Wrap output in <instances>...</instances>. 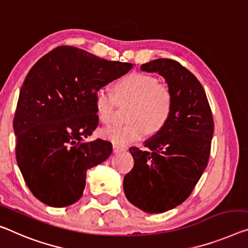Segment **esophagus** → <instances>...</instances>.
Here are the masks:
<instances>
[{
	"label": "esophagus",
	"instance_id": "esophagus-1",
	"mask_svg": "<svg viewBox=\"0 0 248 248\" xmlns=\"http://www.w3.org/2000/svg\"><path fill=\"white\" fill-rule=\"evenodd\" d=\"M124 151V147H120L117 145H113V152L114 153H119V152Z\"/></svg>",
	"mask_w": 248,
	"mask_h": 248
}]
</instances>
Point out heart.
Returning <instances> with one entry per match:
<instances>
[{
  "mask_svg": "<svg viewBox=\"0 0 248 248\" xmlns=\"http://www.w3.org/2000/svg\"><path fill=\"white\" fill-rule=\"evenodd\" d=\"M112 92L100 89L94 95V105L98 120L108 124L113 119L116 100L132 102L125 125H114L101 131V136L114 145L126 146L139 142L147 132L154 134L169 122L173 111V95L165 85L158 84L153 75L132 72L114 84Z\"/></svg>",
  "mask_w": 248,
  "mask_h": 248,
  "instance_id": "1",
  "label": "heart"
}]
</instances>
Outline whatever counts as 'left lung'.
I'll list each match as a JSON object with an SVG mask.
<instances>
[{
    "label": "left lung",
    "mask_w": 248,
    "mask_h": 248,
    "mask_svg": "<svg viewBox=\"0 0 248 248\" xmlns=\"http://www.w3.org/2000/svg\"><path fill=\"white\" fill-rule=\"evenodd\" d=\"M140 70L163 76L174 100L169 122L145 140V150L129 148L134 166L123 182L126 199L153 214L176 207L193 192L207 166L214 121L203 86L176 61L157 59Z\"/></svg>",
    "instance_id": "8db88e82"
}]
</instances>
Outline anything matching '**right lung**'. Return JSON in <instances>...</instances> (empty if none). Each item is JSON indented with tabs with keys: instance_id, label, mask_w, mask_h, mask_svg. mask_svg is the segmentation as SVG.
<instances>
[{
	"instance_id": "obj_1",
	"label": "right lung",
	"mask_w": 248,
	"mask_h": 248,
	"mask_svg": "<svg viewBox=\"0 0 248 248\" xmlns=\"http://www.w3.org/2000/svg\"><path fill=\"white\" fill-rule=\"evenodd\" d=\"M132 67L63 45L30 70L13 120L15 155L26 185L42 203L74 204L83 195L86 170L111 155L108 140L84 142L83 137L98 125L96 91Z\"/></svg>"
}]
</instances>
